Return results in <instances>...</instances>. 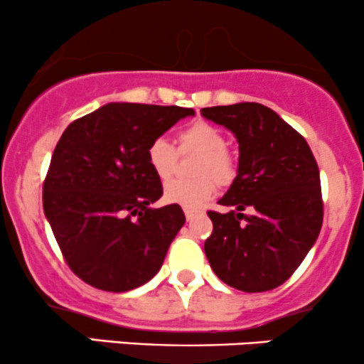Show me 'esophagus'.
I'll list each match as a JSON object with an SVG mask.
<instances>
[{"label":"esophagus","mask_w":364,"mask_h":364,"mask_svg":"<svg viewBox=\"0 0 364 364\" xmlns=\"http://www.w3.org/2000/svg\"><path fill=\"white\" fill-rule=\"evenodd\" d=\"M203 212L202 210H193V208H185V217H186V220H193L195 217H198V215H202Z\"/></svg>","instance_id":"1"}]
</instances>
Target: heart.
I'll use <instances>...</instances> for the list:
<instances>
[{
	"label": "heart",
	"instance_id": "obj_1",
	"mask_svg": "<svg viewBox=\"0 0 364 364\" xmlns=\"http://www.w3.org/2000/svg\"><path fill=\"white\" fill-rule=\"evenodd\" d=\"M179 150L200 152L193 179H173L166 183L162 196L171 205L200 208L215 193V178L228 185L235 176V161L225 150V139L219 128L207 121H195L179 132ZM147 161L159 179H168L176 166V150L166 136H156L147 147Z\"/></svg>",
	"mask_w": 364,
	"mask_h": 364
}]
</instances>
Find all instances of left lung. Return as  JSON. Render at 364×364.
Masks as SVG:
<instances>
[{"label": "left lung", "mask_w": 364, "mask_h": 364, "mask_svg": "<svg viewBox=\"0 0 364 364\" xmlns=\"http://www.w3.org/2000/svg\"><path fill=\"white\" fill-rule=\"evenodd\" d=\"M240 145L237 173L219 200L235 207L208 212L214 231L205 255L217 277L245 292L281 286L301 265L323 220L320 171L306 140L258 102L203 107ZM250 206L252 216L240 212Z\"/></svg>", "instance_id": "left-lung-1"}]
</instances>
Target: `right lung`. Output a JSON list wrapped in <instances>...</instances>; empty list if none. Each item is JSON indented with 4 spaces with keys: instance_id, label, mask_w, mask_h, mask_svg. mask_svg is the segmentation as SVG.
I'll list each match as a JSON object with an SVG mask.
<instances>
[{
    "instance_id": "right-lung-1",
    "label": "right lung",
    "mask_w": 364,
    "mask_h": 364,
    "mask_svg": "<svg viewBox=\"0 0 364 364\" xmlns=\"http://www.w3.org/2000/svg\"><path fill=\"white\" fill-rule=\"evenodd\" d=\"M190 107L109 102L73 121L54 149L43 205L70 269L97 289L127 292L161 270L185 224L179 205L150 207L162 196L147 161L156 136Z\"/></svg>"
}]
</instances>
